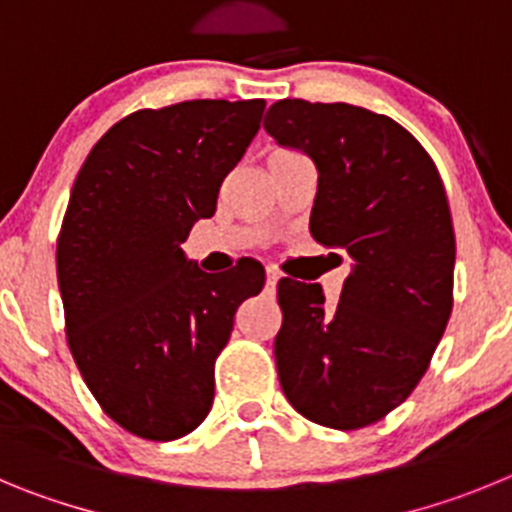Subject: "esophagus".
<instances>
[{"instance_id":"obj_1","label":"esophagus","mask_w":512,"mask_h":512,"mask_svg":"<svg viewBox=\"0 0 512 512\" xmlns=\"http://www.w3.org/2000/svg\"><path fill=\"white\" fill-rule=\"evenodd\" d=\"M278 278H280L278 270H275V267H267V270H265V283H267V288H275V285H278Z\"/></svg>"}]
</instances>
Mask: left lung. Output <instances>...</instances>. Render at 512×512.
<instances>
[{
	"mask_svg": "<svg viewBox=\"0 0 512 512\" xmlns=\"http://www.w3.org/2000/svg\"><path fill=\"white\" fill-rule=\"evenodd\" d=\"M262 127L316 163L308 229L352 260L334 306L321 285L280 278V388L308 421L365 428L413 393L449 324L457 239L444 183L385 114L280 99Z\"/></svg>",
	"mask_w": 512,
	"mask_h": 512,
	"instance_id": "8db88e82",
	"label": "left lung"
}]
</instances>
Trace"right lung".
Segmentation results:
<instances>
[{"label":"right lung","instance_id":"right-lung-1","mask_svg":"<svg viewBox=\"0 0 512 512\" xmlns=\"http://www.w3.org/2000/svg\"><path fill=\"white\" fill-rule=\"evenodd\" d=\"M265 101L137 109L91 147L58 234L66 342L117 426L147 441L191 434L211 411L234 313L265 285L260 262L204 273L181 245L260 130Z\"/></svg>","mask_w":512,"mask_h":512}]
</instances>
